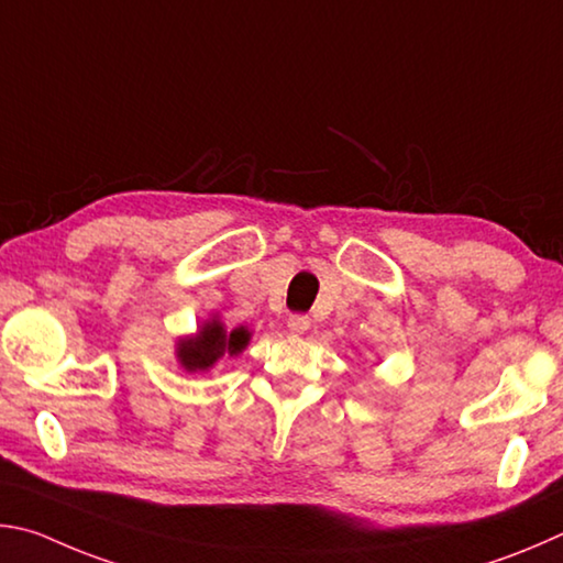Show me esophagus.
Here are the masks:
<instances>
[{"mask_svg":"<svg viewBox=\"0 0 563 563\" xmlns=\"http://www.w3.org/2000/svg\"><path fill=\"white\" fill-rule=\"evenodd\" d=\"M311 327V319L303 317V313H291L289 321H287V329L291 333H297V336H301V333H307Z\"/></svg>","mask_w":563,"mask_h":563,"instance_id":"esophagus-1","label":"esophagus"}]
</instances>
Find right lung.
<instances>
[{
    "label": "right lung",
    "instance_id": "obj_1",
    "mask_svg": "<svg viewBox=\"0 0 563 563\" xmlns=\"http://www.w3.org/2000/svg\"><path fill=\"white\" fill-rule=\"evenodd\" d=\"M246 341H250L246 329H234L232 333H227L220 323L212 321L195 339L183 341L177 356H180V363L187 371H207L224 353H230V356L240 353L246 346Z\"/></svg>",
    "mask_w": 563,
    "mask_h": 563
}]
</instances>
